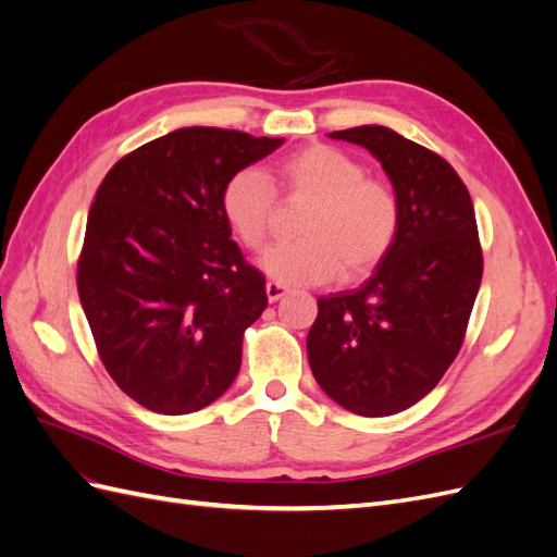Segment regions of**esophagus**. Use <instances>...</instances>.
<instances>
[{
    "mask_svg": "<svg viewBox=\"0 0 557 557\" xmlns=\"http://www.w3.org/2000/svg\"><path fill=\"white\" fill-rule=\"evenodd\" d=\"M264 290H267V299H269V301H278L283 295H288V293H290L288 285L276 283V281H269Z\"/></svg>",
    "mask_w": 557,
    "mask_h": 557,
    "instance_id": "obj_1",
    "label": "esophagus"
}]
</instances>
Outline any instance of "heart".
<instances>
[{
	"mask_svg": "<svg viewBox=\"0 0 557 557\" xmlns=\"http://www.w3.org/2000/svg\"><path fill=\"white\" fill-rule=\"evenodd\" d=\"M364 164L346 150L311 144L276 164V181L288 197L311 199L299 218L301 239L278 244L262 258L264 272L288 285H315L339 274L352 278L374 269L393 248L401 207L395 188L364 176ZM230 230L262 250L272 232L276 195L258 166L234 172L221 193Z\"/></svg>",
	"mask_w": 557,
	"mask_h": 557,
	"instance_id": "obj_1",
	"label": "heart"
}]
</instances>
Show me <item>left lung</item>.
Masks as SVG:
<instances>
[{
	"label": "left lung",
	"mask_w": 557,
	"mask_h": 557,
	"mask_svg": "<svg viewBox=\"0 0 557 557\" xmlns=\"http://www.w3.org/2000/svg\"><path fill=\"white\" fill-rule=\"evenodd\" d=\"M327 137L364 146L399 197L393 248L360 288L318 299L307 336L318 385L358 416H393L442 381L465 342L483 276L474 205L458 172L391 127Z\"/></svg>",
	"instance_id": "8db88e82"
}]
</instances>
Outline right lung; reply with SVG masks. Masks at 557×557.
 <instances>
[{"label": "right lung", "instance_id": "add662e5", "mask_svg": "<svg viewBox=\"0 0 557 557\" xmlns=\"http://www.w3.org/2000/svg\"><path fill=\"white\" fill-rule=\"evenodd\" d=\"M281 144L181 127L117 160L99 185L78 297L99 360L144 409L193 413L237 379L244 332L267 309V293L230 239L221 193Z\"/></svg>", "mask_w": 557, "mask_h": 557}]
</instances>
